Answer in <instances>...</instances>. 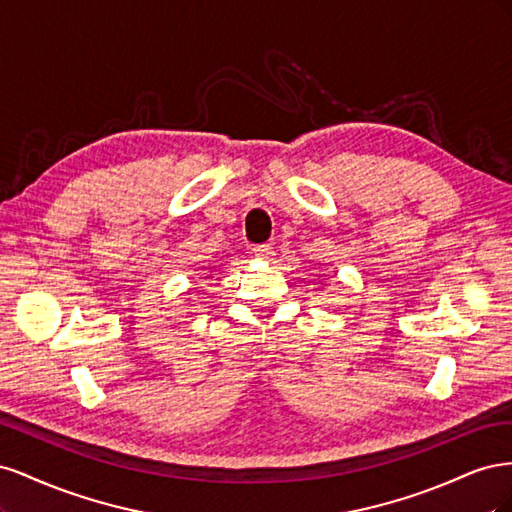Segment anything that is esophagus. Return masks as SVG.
I'll list each match as a JSON object with an SVG mask.
<instances>
[{
	"label": "esophagus",
	"mask_w": 512,
	"mask_h": 512,
	"mask_svg": "<svg viewBox=\"0 0 512 512\" xmlns=\"http://www.w3.org/2000/svg\"><path fill=\"white\" fill-rule=\"evenodd\" d=\"M273 245H269V243H262V245H256L254 247V256H258V258H262V260H271L273 258Z\"/></svg>",
	"instance_id": "34e87169"
}]
</instances>
